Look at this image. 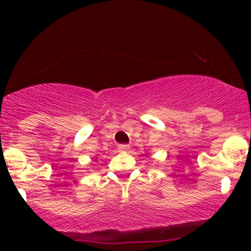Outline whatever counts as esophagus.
<instances>
[{
	"mask_svg": "<svg viewBox=\"0 0 251 251\" xmlns=\"http://www.w3.org/2000/svg\"><path fill=\"white\" fill-rule=\"evenodd\" d=\"M119 150L120 152H126V151L129 150V145H126V144H120Z\"/></svg>",
	"mask_w": 251,
	"mask_h": 251,
	"instance_id": "esophagus-1",
	"label": "esophagus"
}]
</instances>
